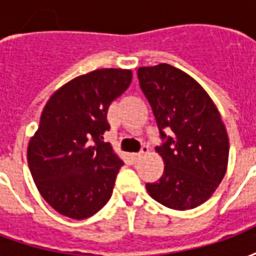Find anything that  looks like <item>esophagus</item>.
Returning <instances> with one entry per match:
<instances>
[{"label": "esophagus", "instance_id": "esophagus-1", "mask_svg": "<svg viewBox=\"0 0 256 256\" xmlns=\"http://www.w3.org/2000/svg\"><path fill=\"white\" fill-rule=\"evenodd\" d=\"M148 150H150L148 145H142V148H141V150H140L138 154H136V155H134V159H140V158H142V156L148 154Z\"/></svg>", "mask_w": 256, "mask_h": 256}]
</instances>
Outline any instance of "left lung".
<instances>
[{
  "label": "left lung",
  "mask_w": 256,
  "mask_h": 256,
  "mask_svg": "<svg viewBox=\"0 0 256 256\" xmlns=\"http://www.w3.org/2000/svg\"><path fill=\"white\" fill-rule=\"evenodd\" d=\"M138 80L155 115L162 138L156 150L164 160L163 176L146 184V190L168 208H194L208 200L225 176V124L206 90L181 70L164 63L141 67Z\"/></svg>",
  "instance_id": "obj_1"
}]
</instances>
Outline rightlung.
I'll list each match as a JSON object with an SVG mask.
<instances>
[{
	"label": "right lung",
	"mask_w": 256,
	"mask_h": 256,
	"mask_svg": "<svg viewBox=\"0 0 256 256\" xmlns=\"http://www.w3.org/2000/svg\"><path fill=\"white\" fill-rule=\"evenodd\" d=\"M132 76L120 68L80 75L53 93L42 111L27 160L42 198L64 216L89 218L111 198L123 162L102 136L110 130L108 108Z\"/></svg>",
	"instance_id": "1"
}]
</instances>
